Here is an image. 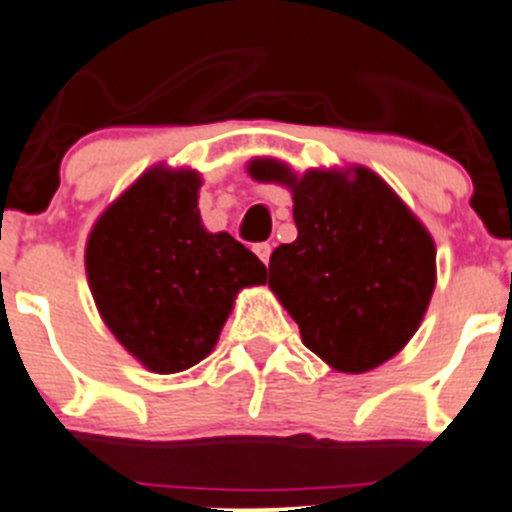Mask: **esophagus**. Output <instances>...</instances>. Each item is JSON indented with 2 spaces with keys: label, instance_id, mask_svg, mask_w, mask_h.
<instances>
[{
  "label": "esophagus",
  "instance_id": "1",
  "mask_svg": "<svg viewBox=\"0 0 512 512\" xmlns=\"http://www.w3.org/2000/svg\"><path fill=\"white\" fill-rule=\"evenodd\" d=\"M255 255L260 257V260L267 265V262H270V255H272V245H270V242H257V245H255Z\"/></svg>",
  "mask_w": 512,
  "mask_h": 512
}]
</instances>
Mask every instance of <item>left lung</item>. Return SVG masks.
Listing matches in <instances>:
<instances>
[{
    "instance_id": "left-lung-1",
    "label": "left lung",
    "mask_w": 512,
    "mask_h": 512,
    "mask_svg": "<svg viewBox=\"0 0 512 512\" xmlns=\"http://www.w3.org/2000/svg\"><path fill=\"white\" fill-rule=\"evenodd\" d=\"M255 180L292 190L297 240L270 255V287L305 347L340 372H365L415 335L435 287V245L375 172L310 170L255 160Z\"/></svg>"
}]
</instances>
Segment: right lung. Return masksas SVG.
<instances>
[{"label": "right lung", "instance_id": "obj_1", "mask_svg": "<svg viewBox=\"0 0 512 512\" xmlns=\"http://www.w3.org/2000/svg\"><path fill=\"white\" fill-rule=\"evenodd\" d=\"M200 175L155 167L97 220L87 277L99 315L137 360L170 375L205 360L242 287L267 267L227 232H207Z\"/></svg>", "mask_w": 512, "mask_h": 512}]
</instances>
